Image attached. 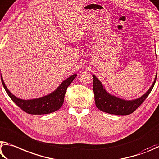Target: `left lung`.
<instances>
[{"mask_svg":"<svg viewBox=\"0 0 159 159\" xmlns=\"http://www.w3.org/2000/svg\"><path fill=\"white\" fill-rule=\"evenodd\" d=\"M157 76V72L156 74L153 84L143 96L133 100H125L110 93L106 90L105 86L102 84V82L95 75H93L94 98H95L96 107L102 112L111 114V115H130L134 112L149 96L155 84Z\"/></svg>","mask_w":159,"mask_h":159,"instance_id":"obj_1","label":"left lung"}]
</instances>
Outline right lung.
Listing matches in <instances>:
<instances>
[{
	"mask_svg": "<svg viewBox=\"0 0 159 159\" xmlns=\"http://www.w3.org/2000/svg\"><path fill=\"white\" fill-rule=\"evenodd\" d=\"M76 76L77 74H73L66 80H63L62 83L51 93L40 98L30 100H23L13 95L5 86L2 75L1 78L2 86L7 95L22 110L30 115H47L54 112L62 106L67 88Z\"/></svg>",
	"mask_w": 159,
	"mask_h": 159,
	"instance_id": "obj_1",
	"label": "right lung"
}]
</instances>
